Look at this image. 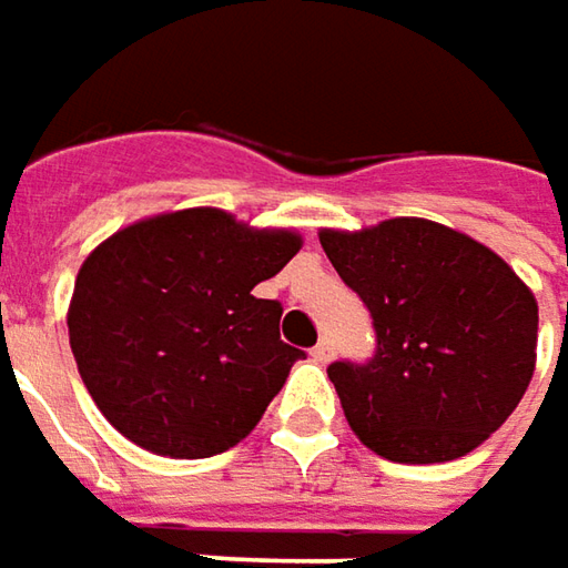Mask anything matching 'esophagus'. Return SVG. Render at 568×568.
Here are the masks:
<instances>
[{
	"label": "esophagus",
	"instance_id": "obj_1",
	"mask_svg": "<svg viewBox=\"0 0 568 568\" xmlns=\"http://www.w3.org/2000/svg\"><path fill=\"white\" fill-rule=\"evenodd\" d=\"M310 357H313V361L322 363V366H325V363H332V357H335V347H332L328 341H318L316 347L310 351Z\"/></svg>",
	"mask_w": 568,
	"mask_h": 568
}]
</instances>
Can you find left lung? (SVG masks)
<instances>
[{
  "label": "left lung",
  "instance_id": "8db88e82",
  "mask_svg": "<svg viewBox=\"0 0 568 568\" xmlns=\"http://www.w3.org/2000/svg\"><path fill=\"white\" fill-rule=\"evenodd\" d=\"M318 243L376 328L373 361L328 366L363 446L439 465L506 424L535 376L537 300L496 252L426 217L322 230Z\"/></svg>",
  "mask_w": 568,
  "mask_h": 568
}]
</instances>
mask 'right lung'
Masks as SVG:
<instances>
[{
  "label": "right lung",
  "instance_id": "right-lung-1",
  "mask_svg": "<svg viewBox=\"0 0 568 568\" xmlns=\"http://www.w3.org/2000/svg\"><path fill=\"white\" fill-rule=\"evenodd\" d=\"M300 246L296 230L250 227L221 207L164 211L106 236L65 313L100 414L164 458L246 439L303 357L281 341V303L252 287Z\"/></svg>",
  "mask_w": 568,
  "mask_h": 568
}]
</instances>
